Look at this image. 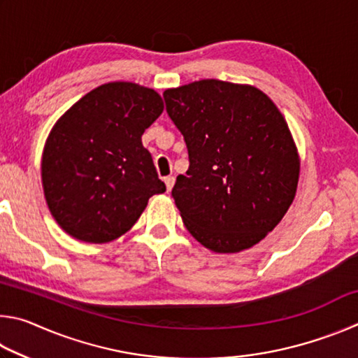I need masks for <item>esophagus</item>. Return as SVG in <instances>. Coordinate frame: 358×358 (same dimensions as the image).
Instances as JSON below:
<instances>
[{
    "mask_svg": "<svg viewBox=\"0 0 358 358\" xmlns=\"http://www.w3.org/2000/svg\"><path fill=\"white\" fill-rule=\"evenodd\" d=\"M164 183H166V187H167V191H171L172 187H173V183H175V178L173 177H166L164 178Z\"/></svg>",
    "mask_w": 358,
    "mask_h": 358,
    "instance_id": "1",
    "label": "esophagus"
}]
</instances>
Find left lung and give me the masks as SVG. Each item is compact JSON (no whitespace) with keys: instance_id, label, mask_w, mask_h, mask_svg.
<instances>
[{"instance_id":"1","label":"left lung","mask_w":358,"mask_h":358,"mask_svg":"<svg viewBox=\"0 0 358 358\" xmlns=\"http://www.w3.org/2000/svg\"><path fill=\"white\" fill-rule=\"evenodd\" d=\"M189 167L172 189L186 229L215 252H240L292 203L300 161L286 120L250 85L205 78L164 92Z\"/></svg>"}]
</instances>
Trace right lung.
I'll return each mask as SVG.
<instances>
[{
    "mask_svg": "<svg viewBox=\"0 0 358 358\" xmlns=\"http://www.w3.org/2000/svg\"><path fill=\"white\" fill-rule=\"evenodd\" d=\"M164 110L155 90L110 82L77 101L57 121L42 155V186L66 234L106 243L128 232L155 194L157 178L142 134Z\"/></svg>",
    "mask_w": 358,
    "mask_h": 358,
    "instance_id": "add662e5",
    "label": "right lung"
}]
</instances>
